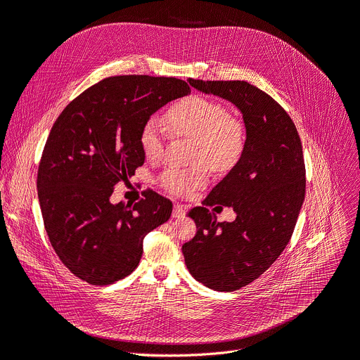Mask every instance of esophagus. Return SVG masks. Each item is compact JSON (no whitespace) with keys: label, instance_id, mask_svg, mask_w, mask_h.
I'll return each instance as SVG.
<instances>
[{"label":"esophagus","instance_id":"34e87169","mask_svg":"<svg viewBox=\"0 0 360 360\" xmlns=\"http://www.w3.org/2000/svg\"><path fill=\"white\" fill-rule=\"evenodd\" d=\"M172 216L174 217H184L185 216V207L182 205H175L174 206V212H172Z\"/></svg>","mask_w":360,"mask_h":360}]
</instances>
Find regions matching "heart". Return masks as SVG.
<instances>
[{
	"instance_id": "heart-1",
	"label": "heart",
	"mask_w": 360,
	"mask_h": 360,
	"mask_svg": "<svg viewBox=\"0 0 360 360\" xmlns=\"http://www.w3.org/2000/svg\"><path fill=\"white\" fill-rule=\"evenodd\" d=\"M166 120L176 135L195 138L191 167H170L160 176L165 190L186 195L207 182L209 166L217 172L236 166L245 148V131L243 123L229 116L226 107L219 101L190 96L172 105ZM138 143L148 160H158L165 151V134L162 123L150 117L138 135Z\"/></svg>"
}]
</instances>
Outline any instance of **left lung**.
<instances>
[{
    "label": "left lung",
    "instance_id": "obj_1",
    "mask_svg": "<svg viewBox=\"0 0 360 360\" xmlns=\"http://www.w3.org/2000/svg\"><path fill=\"white\" fill-rule=\"evenodd\" d=\"M190 85L236 104L245 124L241 160L205 200L237 213L217 222L206 207L188 216L195 237L182 245L190 274L216 291H236L253 283L284 252L306 191V169L299 132L288 113L266 92L245 81H198Z\"/></svg>",
    "mask_w": 360,
    "mask_h": 360
}]
</instances>
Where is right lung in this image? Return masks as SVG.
Here are the masks:
<instances>
[{
  "instance_id": "add662e5",
  "label": "right lung",
  "mask_w": 360,
  "mask_h": 360,
  "mask_svg": "<svg viewBox=\"0 0 360 360\" xmlns=\"http://www.w3.org/2000/svg\"><path fill=\"white\" fill-rule=\"evenodd\" d=\"M191 88L176 77H105L70 101L54 122L38 167L44 226L58 259L91 285L128 276L143 240L165 224L172 201L150 191L132 206L113 205L115 185L144 165L143 124Z\"/></svg>"
}]
</instances>
